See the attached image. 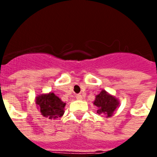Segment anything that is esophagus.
Here are the masks:
<instances>
[{
	"label": "esophagus",
	"instance_id": "esophagus-1",
	"mask_svg": "<svg viewBox=\"0 0 157 157\" xmlns=\"http://www.w3.org/2000/svg\"><path fill=\"white\" fill-rule=\"evenodd\" d=\"M75 98L77 99V100H82V96L81 95V94H76V96H75Z\"/></svg>",
	"mask_w": 157,
	"mask_h": 157
}]
</instances>
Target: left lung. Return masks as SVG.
<instances>
[{"label": "left lung", "instance_id": "8db88e82", "mask_svg": "<svg viewBox=\"0 0 157 157\" xmlns=\"http://www.w3.org/2000/svg\"><path fill=\"white\" fill-rule=\"evenodd\" d=\"M93 104L98 107L97 113L98 114H104L108 118L113 114L119 103L115 97L109 94L105 90H102L98 95L96 96Z\"/></svg>", "mask_w": 157, "mask_h": 157}]
</instances>
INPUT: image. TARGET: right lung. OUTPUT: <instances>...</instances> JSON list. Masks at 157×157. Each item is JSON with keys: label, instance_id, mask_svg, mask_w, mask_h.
Returning a JSON list of instances; mask_svg holds the SVG:
<instances>
[{"label": "right lung", "instance_id": "right-lung-1", "mask_svg": "<svg viewBox=\"0 0 157 157\" xmlns=\"http://www.w3.org/2000/svg\"><path fill=\"white\" fill-rule=\"evenodd\" d=\"M36 104L40 110L42 115L48 119L61 117L65 113V102L53 92L48 94H40L36 98Z\"/></svg>", "mask_w": 157, "mask_h": 157}]
</instances>
